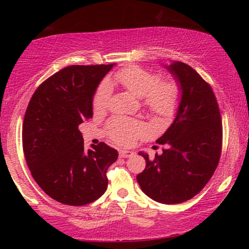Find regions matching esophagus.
Instances as JSON below:
<instances>
[{"label": "esophagus", "instance_id": "34e87169", "mask_svg": "<svg viewBox=\"0 0 249 249\" xmlns=\"http://www.w3.org/2000/svg\"><path fill=\"white\" fill-rule=\"evenodd\" d=\"M120 156L122 158H129V157H133L134 153H133V151H129V150H121Z\"/></svg>", "mask_w": 249, "mask_h": 249}]
</instances>
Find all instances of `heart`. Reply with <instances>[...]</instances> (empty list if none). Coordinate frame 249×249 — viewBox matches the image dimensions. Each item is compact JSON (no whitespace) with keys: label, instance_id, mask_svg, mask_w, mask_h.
I'll return each mask as SVG.
<instances>
[{"label":"heart","instance_id":"obj_1","mask_svg":"<svg viewBox=\"0 0 249 249\" xmlns=\"http://www.w3.org/2000/svg\"><path fill=\"white\" fill-rule=\"evenodd\" d=\"M113 82L142 99V105L153 114L169 119L175 114L181 99V88L175 80H161L158 72H153L138 66H127L117 71ZM111 87L102 82L93 96V108L103 111L107 107ZM108 136L119 145H129L147 133V127L140 121L115 117L107 123Z\"/></svg>","mask_w":249,"mask_h":249}]
</instances>
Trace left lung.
I'll list each match as a JSON object with an SVG mask.
<instances>
[{
	"label": "left lung",
	"instance_id": "obj_1",
	"mask_svg": "<svg viewBox=\"0 0 249 249\" xmlns=\"http://www.w3.org/2000/svg\"><path fill=\"white\" fill-rule=\"evenodd\" d=\"M180 83L182 96L178 114L167 132L157 140L162 154L146 160L137 175L142 190L163 204H176L196 196L220 161L223 128L220 107L210 84L189 65L167 67Z\"/></svg>",
	"mask_w": 249,
	"mask_h": 249
}]
</instances>
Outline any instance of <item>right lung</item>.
<instances>
[{"label":"right lung","instance_id":"add662e5","mask_svg":"<svg viewBox=\"0 0 249 249\" xmlns=\"http://www.w3.org/2000/svg\"><path fill=\"white\" fill-rule=\"evenodd\" d=\"M114 64L73 65L37 88L23 122V151L34 180L52 199L81 206L107 191L117 150L105 142L84 148L79 125L92 117L93 94Z\"/></svg>","mask_w":249,"mask_h":249}]
</instances>
